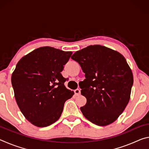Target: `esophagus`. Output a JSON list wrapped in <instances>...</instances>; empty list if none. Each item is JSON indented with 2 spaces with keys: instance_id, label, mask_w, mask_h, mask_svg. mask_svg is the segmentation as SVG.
<instances>
[{
  "instance_id": "obj_1",
  "label": "esophagus",
  "mask_w": 149,
  "mask_h": 149,
  "mask_svg": "<svg viewBox=\"0 0 149 149\" xmlns=\"http://www.w3.org/2000/svg\"><path fill=\"white\" fill-rule=\"evenodd\" d=\"M74 92H75V94L77 96L81 94V91H80V89H75V90L74 91Z\"/></svg>"
}]
</instances>
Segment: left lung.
Segmentation results:
<instances>
[{"instance_id":"8db88e82","label":"left lung","mask_w":149,"mask_h":149,"mask_svg":"<svg viewBox=\"0 0 149 149\" xmlns=\"http://www.w3.org/2000/svg\"><path fill=\"white\" fill-rule=\"evenodd\" d=\"M85 74L81 93L87 103L80 108L84 116L100 126L118 119L130 99L132 70L120 52L101 45H90L72 56Z\"/></svg>"}]
</instances>
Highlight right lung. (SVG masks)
Returning a JSON list of instances; mask_svg holds the SVG:
<instances>
[{
  "label": "right lung",
  "mask_w": 149,
  "mask_h": 149,
  "mask_svg": "<svg viewBox=\"0 0 149 149\" xmlns=\"http://www.w3.org/2000/svg\"><path fill=\"white\" fill-rule=\"evenodd\" d=\"M72 54L50 47H40L22 58L12 75L15 99L25 118L37 127L52 124L65 102L74 95L61 72Z\"/></svg>",
  "instance_id": "add662e5"
}]
</instances>
